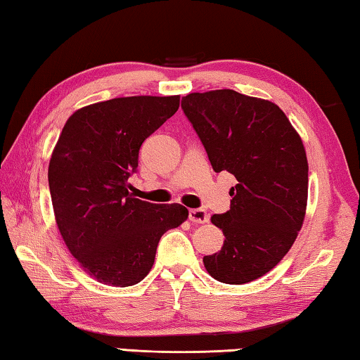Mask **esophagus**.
<instances>
[{
    "mask_svg": "<svg viewBox=\"0 0 360 360\" xmlns=\"http://www.w3.org/2000/svg\"><path fill=\"white\" fill-rule=\"evenodd\" d=\"M188 219L193 224H205L210 221V214L205 210H191L188 211Z\"/></svg>",
    "mask_w": 360,
    "mask_h": 360,
    "instance_id": "obj_1",
    "label": "esophagus"
}]
</instances>
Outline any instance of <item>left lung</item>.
<instances>
[{
	"mask_svg": "<svg viewBox=\"0 0 360 360\" xmlns=\"http://www.w3.org/2000/svg\"><path fill=\"white\" fill-rule=\"evenodd\" d=\"M182 109L216 173L238 181L230 210L211 222L225 236L205 255L206 271L225 284H246L283 260L300 231L308 202V160L302 138L275 103L230 89L188 94Z\"/></svg>",
	"mask_w": 360,
	"mask_h": 360,
	"instance_id": "8db88e82",
	"label": "left lung"
}]
</instances>
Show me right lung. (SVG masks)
Instances as JSON below:
<instances>
[{
  "label": "right lung",
  "mask_w": 360,
  "mask_h": 360,
  "mask_svg": "<svg viewBox=\"0 0 360 360\" xmlns=\"http://www.w3.org/2000/svg\"><path fill=\"white\" fill-rule=\"evenodd\" d=\"M179 108V95L122 96L70 115L49 162L57 227L68 251L98 283L129 288L148 276L162 235L188 217L179 203L130 193L143 141Z\"/></svg>",
  "instance_id": "right-lung-1"
}]
</instances>
